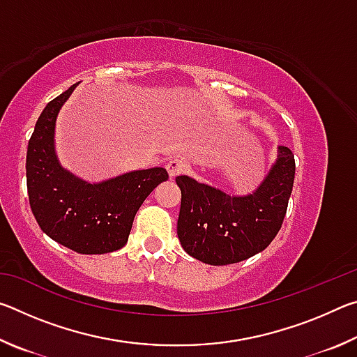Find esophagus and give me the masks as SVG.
<instances>
[{
	"instance_id": "obj_1",
	"label": "esophagus",
	"mask_w": 357,
	"mask_h": 357,
	"mask_svg": "<svg viewBox=\"0 0 357 357\" xmlns=\"http://www.w3.org/2000/svg\"><path fill=\"white\" fill-rule=\"evenodd\" d=\"M189 170V164L184 159H172L167 164V172L170 174V178L178 176V174H183Z\"/></svg>"
}]
</instances>
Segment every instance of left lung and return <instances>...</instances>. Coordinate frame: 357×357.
<instances>
[{
  "mask_svg": "<svg viewBox=\"0 0 357 357\" xmlns=\"http://www.w3.org/2000/svg\"><path fill=\"white\" fill-rule=\"evenodd\" d=\"M294 172L291 149L279 146L274 167L250 195L229 197L189 176H178L181 245L190 257L213 266L239 263L264 250L285 219Z\"/></svg>",
  "mask_w": 357,
  "mask_h": 357,
  "instance_id": "obj_1",
  "label": "left lung"
}]
</instances>
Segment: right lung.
<instances>
[{"instance_id":"add662e5","label":"right lung","mask_w":357,"mask_h":357,"mask_svg":"<svg viewBox=\"0 0 357 357\" xmlns=\"http://www.w3.org/2000/svg\"><path fill=\"white\" fill-rule=\"evenodd\" d=\"M77 84L48 102L36 123L26 153V187L42 231L70 250L94 255L126 245L137 211L168 173L155 167L88 184L64 170L53 135L59 108Z\"/></svg>"}]
</instances>
